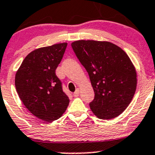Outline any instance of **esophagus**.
<instances>
[{"label":"esophagus","instance_id":"esophagus-1","mask_svg":"<svg viewBox=\"0 0 155 155\" xmlns=\"http://www.w3.org/2000/svg\"><path fill=\"white\" fill-rule=\"evenodd\" d=\"M79 89H76V91L73 93V97H79Z\"/></svg>","mask_w":155,"mask_h":155}]
</instances>
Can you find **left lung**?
Listing matches in <instances>:
<instances>
[{
	"mask_svg": "<svg viewBox=\"0 0 155 155\" xmlns=\"http://www.w3.org/2000/svg\"><path fill=\"white\" fill-rule=\"evenodd\" d=\"M71 46L90 77L94 98L89 106L94 114L101 119L121 115L137 88V73L127 54L109 42L79 40Z\"/></svg>",
	"mask_w": 155,
	"mask_h": 155,
	"instance_id": "1",
	"label": "left lung"
}]
</instances>
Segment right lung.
<instances>
[{"label": "right lung", "instance_id": "1", "mask_svg": "<svg viewBox=\"0 0 155 155\" xmlns=\"http://www.w3.org/2000/svg\"><path fill=\"white\" fill-rule=\"evenodd\" d=\"M67 46L59 43L31 51L15 74V88L23 104L34 116L48 122L61 118L70 103L55 74Z\"/></svg>", "mask_w": 155, "mask_h": 155}]
</instances>
